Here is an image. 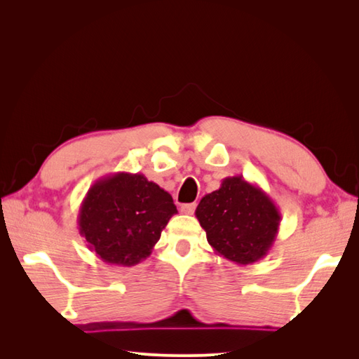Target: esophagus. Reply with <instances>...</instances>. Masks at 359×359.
Returning a JSON list of instances; mask_svg holds the SVG:
<instances>
[{"instance_id": "34e87169", "label": "esophagus", "mask_w": 359, "mask_h": 359, "mask_svg": "<svg viewBox=\"0 0 359 359\" xmlns=\"http://www.w3.org/2000/svg\"><path fill=\"white\" fill-rule=\"evenodd\" d=\"M194 210H196V203H184L182 206H181V211L184 212V214H193L194 212Z\"/></svg>"}]
</instances>
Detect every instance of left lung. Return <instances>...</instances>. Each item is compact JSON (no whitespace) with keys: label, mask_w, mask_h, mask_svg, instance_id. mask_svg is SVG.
I'll list each match as a JSON object with an SVG mask.
<instances>
[{"label":"left lung","mask_w":359,"mask_h":359,"mask_svg":"<svg viewBox=\"0 0 359 359\" xmlns=\"http://www.w3.org/2000/svg\"><path fill=\"white\" fill-rule=\"evenodd\" d=\"M194 214L214 252L238 265L265 257L281 222L273 199L241 175L224 178L219 190L201 199Z\"/></svg>","instance_id":"obj_1"}]
</instances>
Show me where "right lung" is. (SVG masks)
<instances>
[{
	"mask_svg": "<svg viewBox=\"0 0 359 359\" xmlns=\"http://www.w3.org/2000/svg\"><path fill=\"white\" fill-rule=\"evenodd\" d=\"M177 206L142 173L116 172L97 180L78 215L79 233L103 262L133 266L147 259Z\"/></svg>",
	"mask_w": 359,
	"mask_h": 359,
	"instance_id": "right-lung-1",
	"label": "right lung"
}]
</instances>
